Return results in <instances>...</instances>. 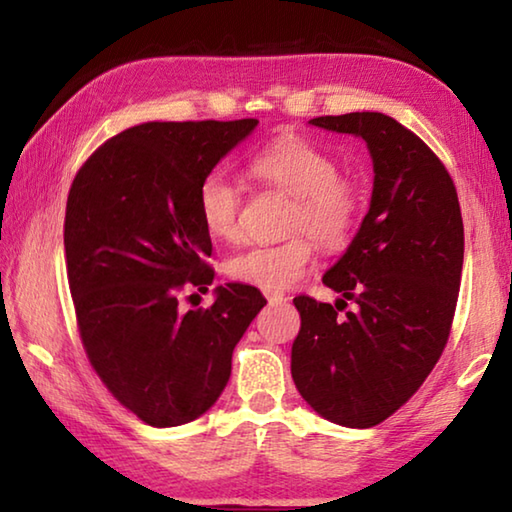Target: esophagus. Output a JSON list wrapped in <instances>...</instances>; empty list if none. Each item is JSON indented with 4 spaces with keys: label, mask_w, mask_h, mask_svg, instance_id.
Wrapping results in <instances>:
<instances>
[{
    "label": "esophagus",
    "mask_w": 512,
    "mask_h": 512,
    "mask_svg": "<svg viewBox=\"0 0 512 512\" xmlns=\"http://www.w3.org/2000/svg\"><path fill=\"white\" fill-rule=\"evenodd\" d=\"M264 296H266L268 302H282V300H287V296H284L282 291H264Z\"/></svg>",
    "instance_id": "esophagus-1"
}]
</instances>
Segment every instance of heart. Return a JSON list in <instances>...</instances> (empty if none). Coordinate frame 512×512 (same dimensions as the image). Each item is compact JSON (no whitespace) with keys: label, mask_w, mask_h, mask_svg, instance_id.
Segmentation results:
<instances>
[{"label":"heart","mask_w":512,"mask_h":512,"mask_svg":"<svg viewBox=\"0 0 512 512\" xmlns=\"http://www.w3.org/2000/svg\"><path fill=\"white\" fill-rule=\"evenodd\" d=\"M248 173L266 187L293 198L280 244L250 246L228 259L232 280L264 291L289 289L314 262L316 242L327 250L350 244L363 214V189L339 173V162L305 137H280L248 160ZM196 210L207 235L219 241L241 237V192L221 171L198 185Z\"/></svg>","instance_id":"heart-1"}]
</instances>
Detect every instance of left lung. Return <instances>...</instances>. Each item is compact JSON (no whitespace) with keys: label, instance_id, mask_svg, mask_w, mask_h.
<instances>
[{"label":"left lung","instance_id":"8db88e82","mask_svg":"<svg viewBox=\"0 0 512 512\" xmlns=\"http://www.w3.org/2000/svg\"><path fill=\"white\" fill-rule=\"evenodd\" d=\"M366 140L375 183L345 255L323 275L336 307L298 296L291 375L325 420L384 422L422 386L452 329L463 271V216L454 180L427 144L381 112L309 119ZM354 299L358 309L338 314Z\"/></svg>","mask_w":512,"mask_h":512}]
</instances>
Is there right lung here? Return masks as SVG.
I'll use <instances>...</instances> for the list:
<instances>
[{"instance_id":"right-lung-1","label":"right lung","mask_w":512,"mask_h":512,"mask_svg":"<svg viewBox=\"0 0 512 512\" xmlns=\"http://www.w3.org/2000/svg\"><path fill=\"white\" fill-rule=\"evenodd\" d=\"M257 119L149 121L110 137L76 173L65 262L83 350L112 397L151 427H178L219 400L232 350L266 305L248 284L216 287L198 185ZM192 298V296H189Z\"/></svg>"}]
</instances>
